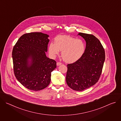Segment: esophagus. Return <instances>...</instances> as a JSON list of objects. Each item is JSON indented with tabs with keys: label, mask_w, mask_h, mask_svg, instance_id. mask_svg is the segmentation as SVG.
Listing matches in <instances>:
<instances>
[{
	"label": "esophagus",
	"mask_w": 121,
	"mask_h": 121,
	"mask_svg": "<svg viewBox=\"0 0 121 121\" xmlns=\"http://www.w3.org/2000/svg\"><path fill=\"white\" fill-rule=\"evenodd\" d=\"M56 65H57V66H59V65H62V63H60V62H57V63H56Z\"/></svg>",
	"instance_id": "1"
}]
</instances>
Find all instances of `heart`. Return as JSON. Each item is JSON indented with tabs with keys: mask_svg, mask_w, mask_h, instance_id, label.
I'll use <instances>...</instances> for the list:
<instances>
[{
	"mask_svg": "<svg viewBox=\"0 0 121 121\" xmlns=\"http://www.w3.org/2000/svg\"><path fill=\"white\" fill-rule=\"evenodd\" d=\"M48 51L49 54L54 57L59 55V51H62L63 60L67 63H73L83 56L85 45L81 40L68 35H59L55 38L54 44H49Z\"/></svg>",
	"mask_w": 121,
	"mask_h": 121,
	"instance_id": "heart-1",
	"label": "heart"
}]
</instances>
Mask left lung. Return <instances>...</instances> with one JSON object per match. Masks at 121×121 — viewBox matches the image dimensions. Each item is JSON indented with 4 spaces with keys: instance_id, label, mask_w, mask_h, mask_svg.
<instances>
[{
    "instance_id": "8db88e82",
    "label": "left lung",
    "mask_w": 121,
    "mask_h": 121,
    "mask_svg": "<svg viewBox=\"0 0 121 121\" xmlns=\"http://www.w3.org/2000/svg\"><path fill=\"white\" fill-rule=\"evenodd\" d=\"M78 35L86 41L83 56L76 62L67 65L66 82L71 89L83 91L99 80L105 61V51L99 41L94 35L80 32Z\"/></svg>"
}]
</instances>
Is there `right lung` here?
I'll return each instance as SVG.
<instances>
[{
    "instance_id": "right-lung-1",
    "label": "right lung",
    "mask_w": 121,
    "mask_h": 121,
    "mask_svg": "<svg viewBox=\"0 0 121 121\" xmlns=\"http://www.w3.org/2000/svg\"><path fill=\"white\" fill-rule=\"evenodd\" d=\"M49 35L42 32L23 34L14 45L12 56L15 76L27 89L38 91L46 88L56 63L46 56Z\"/></svg>"
}]
</instances>
